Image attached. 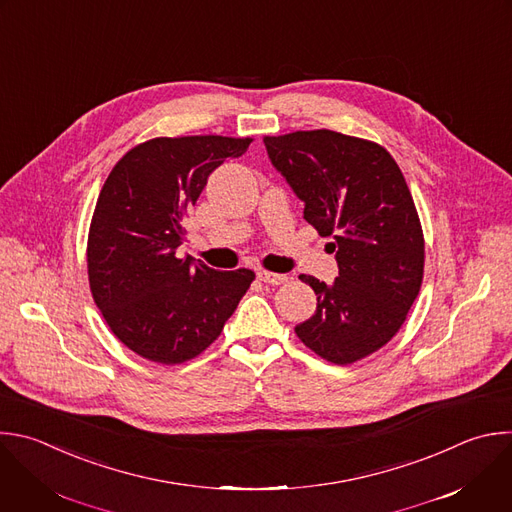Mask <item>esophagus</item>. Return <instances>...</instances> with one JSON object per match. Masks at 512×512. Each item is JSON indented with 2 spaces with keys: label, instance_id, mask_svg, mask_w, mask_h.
<instances>
[{
  "label": "esophagus",
  "instance_id": "esophagus-1",
  "mask_svg": "<svg viewBox=\"0 0 512 512\" xmlns=\"http://www.w3.org/2000/svg\"><path fill=\"white\" fill-rule=\"evenodd\" d=\"M259 281L267 283V285H283L287 281V275L281 273H271V271H257Z\"/></svg>",
  "mask_w": 512,
  "mask_h": 512
}]
</instances>
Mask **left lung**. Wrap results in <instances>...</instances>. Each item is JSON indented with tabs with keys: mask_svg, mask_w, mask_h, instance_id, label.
<instances>
[{
	"mask_svg": "<svg viewBox=\"0 0 512 512\" xmlns=\"http://www.w3.org/2000/svg\"><path fill=\"white\" fill-rule=\"evenodd\" d=\"M263 142L339 267L333 283L299 277L317 307L295 333L331 364L358 362L396 335L422 285L424 237L402 170L380 144L325 128Z\"/></svg>",
	"mask_w": 512,
	"mask_h": 512,
	"instance_id": "obj_1",
	"label": "left lung"
}]
</instances>
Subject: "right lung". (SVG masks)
I'll return each mask as SVG.
<instances>
[{
	"mask_svg": "<svg viewBox=\"0 0 512 512\" xmlns=\"http://www.w3.org/2000/svg\"><path fill=\"white\" fill-rule=\"evenodd\" d=\"M251 138H152L108 175L88 235L92 297L120 342L156 364H183L221 335L255 273L179 257L185 219L215 168Z\"/></svg>",
	"mask_w": 512,
	"mask_h": 512,
	"instance_id": "1",
	"label": "right lung"
}]
</instances>
